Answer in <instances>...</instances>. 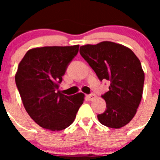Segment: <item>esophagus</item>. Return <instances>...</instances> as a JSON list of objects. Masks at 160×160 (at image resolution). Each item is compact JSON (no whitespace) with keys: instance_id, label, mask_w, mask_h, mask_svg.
I'll return each instance as SVG.
<instances>
[{"instance_id":"esophagus-1","label":"esophagus","mask_w":160,"mask_h":160,"mask_svg":"<svg viewBox=\"0 0 160 160\" xmlns=\"http://www.w3.org/2000/svg\"><path fill=\"white\" fill-rule=\"evenodd\" d=\"M95 97H96V95H95V94H94V93H91V94L87 95V99L89 100H93Z\"/></svg>"}]
</instances>
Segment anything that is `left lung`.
Segmentation results:
<instances>
[{
    "instance_id": "left-lung-1",
    "label": "left lung",
    "mask_w": 160,
    "mask_h": 160,
    "mask_svg": "<svg viewBox=\"0 0 160 160\" xmlns=\"http://www.w3.org/2000/svg\"><path fill=\"white\" fill-rule=\"evenodd\" d=\"M80 53L100 81L110 83L101 95L106 109L97 115L99 121L114 129L124 126L136 114L143 94L144 74L139 60L130 49L110 41L80 46Z\"/></svg>"
}]
</instances>
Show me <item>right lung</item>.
Masks as SVG:
<instances>
[{"instance_id":"add662e5","label":"right lung","mask_w":160,"mask_h":160,"mask_svg":"<svg viewBox=\"0 0 160 160\" xmlns=\"http://www.w3.org/2000/svg\"><path fill=\"white\" fill-rule=\"evenodd\" d=\"M79 46H45L31 49L19 64L15 80L24 107L44 129L59 131L75 120L84 94L64 95L58 91Z\"/></svg>"}]
</instances>
